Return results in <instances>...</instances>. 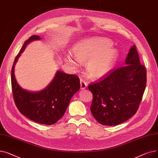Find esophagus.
Returning a JSON list of instances; mask_svg holds the SVG:
<instances>
[{
  "label": "esophagus",
  "instance_id": "1",
  "mask_svg": "<svg viewBox=\"0 0 158 158\" xmlns=\"http://www.w3.org/2000/svg\"><path fill=\"white\" fill-rule=\"evenodd\" d=\"M80 83H81V88L82 89H84L87 87V83L86 82L82 79H81L80 80Z\"/></svg>",
  "mask_w": 158,
  "mask_h": 158
}]
</instances>
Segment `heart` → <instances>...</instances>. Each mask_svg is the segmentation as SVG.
<instances>
[{"label":"heart","mask_w":158,"mask_h":158,"mask_svg":"<svg viewBox=\"0 0 158 158\" xmlns=\"http://www.w3.org/2000/svg\"><path fill=\"white\" fill-rule=\"evenodd\" d=\"M112 46V41L105 38L86 39L73 46V56L80 63L86 64V72L90 77L100 78L108 73L117 61L118 51ZM64 60L73 69L79 68L78 63L70 55L66 54Z\"/></svg>","instance_id":"b5f03b06"}]
</instances>
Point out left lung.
<instances>
[{
    "label": "left lung",
    "instance_id": "left-lung-1",
    "mask_svg": "<svg viewBox=\"0 0 158 158\" xmlns=\"http://www.w3.org/2000/svg\"><path fill=\"white\" fill-rule=\"evenodd\" d=\"M126 64L88 86L94 95L91 112L102 125L117 126L127 120L136 113L142 101L147 72L140 64L135 45L130 48Z\"/></svg>",
    "mask_w": 158,
    "mask_h": 158
}]
</instances>
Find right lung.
Returning <instances> with one entry per match:
<instances>
[{"instance_id": "right-lung-1", "label": "right lung", "mask_w": 158, "mask_h": 158, "mask_svg": "<svg viewBox=\"0 0 158 158\" xmlns=\"http://www.w3.org/2000/svg\"><path fill=\"white\" fill-rule=\"evenodd\" d=\"M41 38L31 36L15 57L11 69V86L14 101L19 111L30 120L45 125H52L65 113L72 96L80 89V81L76 75L57 70L50 84L39 92L23 89L15 76V66L26 46Z\"/></svg>"}]
</instances>
